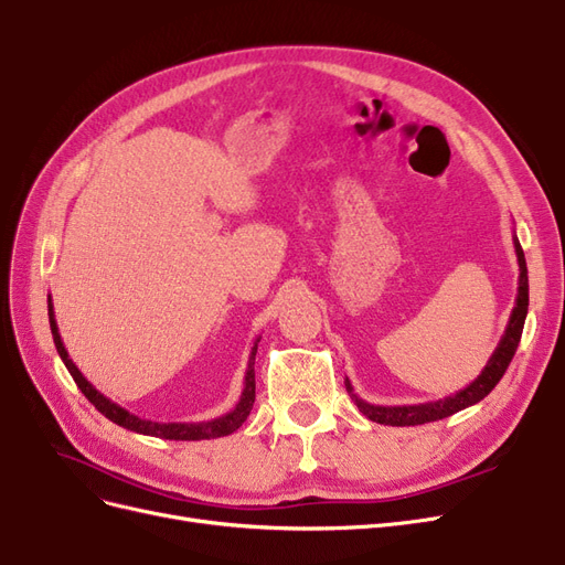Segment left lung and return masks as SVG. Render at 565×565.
I'll return each instance as SVG.
<instances>
[{
  "label": "left lung",
  "instance_id": "8db88e82",
  "mask_svg": "<svg viewBox=\"0 0 565 565\" xmlns=\"http://www.w3.org/2000/svg\"><path fill=\"white\" fill-rule=\"evenodd\" d=\"M514 249H516V259H519V292H516V303L511 309L507 330L500 339L498 349L492 351L490 361L486 363V367L481 370L478 377L467 384L465 388H459L452 396H446L440 401H431V403H417V405H372L367 401H363L358 393L353 391L349 377L344 380L347 391L351 401L358 405L361 413L384 426H415V424H426V422H436V419H446L459 409H465L478 401H483L488 393L498 386V382L502 380V374L507 372L511 358H514L519 341H521V332L525 324V316H527V266H525V256L521 249L519 237L514 235Z\"/></svg>",
  "mask_w": 565,
  "mask_h": 565
}]
</instances>
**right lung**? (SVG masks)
<instances>
[{
  "label": "right lung",
  "mask_w": 565,
  "mask_h": 565,
  "mask_svg": "<svg viewBox=\"0 0 565 565\" xmlns=\"http://www.w3.org/2000/svg\"><path fill=\"white\" fill-rule=\"evenodd\" d=\"M49 324H51V334H54V344H56L61 361L65 363L67 372L73 374V380L79 386V391L89 398V403H94V407L98 409L100 415H106L110 422H115L117 426H122V429L143 434V436L164 438V440H210V438H221V436H228V434L237 431L252 413L254 388H256L254 355H256V347H259V337H256L254 347L249 351V361H247V370H245V386H243V393H241V401L235 403L231 413L214 417V419H207V422H152V419H143L139 415H134V413H129V409H125L122 405H117L110 398H106L104 393H100L77 370V365L71 361V355H67V351L63 347V339H61V332H58L56 316H54V303H51V297H49Z\"/></svg>",
  "instance_id": "right-lung-1"
}]
</instances>
